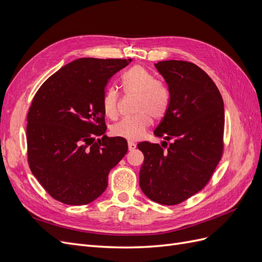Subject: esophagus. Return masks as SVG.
<instances>
[{"label": "esophagus", "instance_id": "1", "mask_svg": "<svg viewBox=\"0 0 262 262\" xmlns=\"http://www.w3.org/2000/svg\"><path fill=\"white\" fill-rule=\"evenodd\" d=\"M136 147H137L136 143H133V142H128V148H129V150H133Z\"/></svg>", "mask_w": 262, "mask_h": 262}]
</instances>
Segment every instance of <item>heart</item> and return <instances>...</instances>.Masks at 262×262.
I'll return each mask as SVG.
<instances>
[{"mask_svg":"<svg viewBox=\"0 0 262 262\" xmlns=\"http://www.w3.org/2000/svg\"><path fill=\"white\" fill-rule=\"evenodd\" d=\"M122 86L126 94L137 96L134 112L136 116L123 119L112 126L115 137L129 141L143 138L152 117L161 120L168 112L170 93L164 83L156 81V77L142 67H134L122 75ZM102 109L107 117L115 119L119 110V93L114 87L106 90L102 97Z\"/></svg>","mask_w":262,"mask_h":262,"instance_id":"b5f03b06","label":"heart"}]
</instances>
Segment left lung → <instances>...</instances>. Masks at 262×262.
Returning a JSON list of instances; mask_svg holds the SVG:
<instances>
[{
    "instance_id": "left-lung-1",
    "label": "left lung",
    "mask_w": 262,
    "mask_h": 262,
    "mask_svg": "<svg viewBox=\"0 0 262 262\" xmlns=\"http://www.w3.org/2000/svg\"><path fill=\"white\" fill-rule=\"evenodd\" d=\"M155 68L170 93L168 112L154 131L165 148L138 144L144 154L140 187L152 201L173 205L202 190L216 168L223 153L224 102L211 77L193 63L168 60Z\"/></svg>"
}]
</instances>
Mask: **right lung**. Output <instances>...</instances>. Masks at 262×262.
Instances as JSON below:
<instances>
[{
    "instance_id": "obj_1",
    "label": "right lung",
    "mask_w": 262,
    "mask_h": 262,
    "mask_svg": "<svg viewBox=\"0 0 262 262\" xmlns=\"http://www.w3.org/2000/svg\"><path fill=\"white\" fill-rule=\"evenodd\" d=\"M131 61L77 59L36 93L27 116L28 163L55 200L70 205L96 200L108 186L110 169L128 152L125 139L104 136L102 97L109 78Z\"/></svg>"
}]
</instances>
